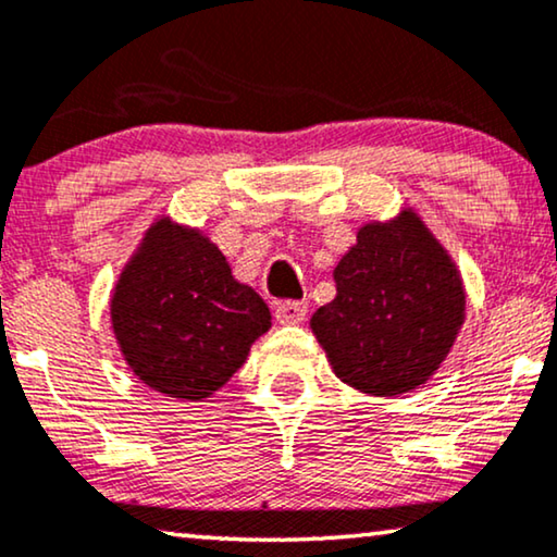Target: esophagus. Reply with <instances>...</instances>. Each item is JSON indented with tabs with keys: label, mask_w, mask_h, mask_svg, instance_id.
<instances>
[{
	"label": "esophagus",
	"mask_w": 557,
	"mask_h": 557,
	"mask_svg": "<svg viewBox=\"0 0 557 557\" xmlns=\"http://www.w3.org/2000/svg\"><path fill=\"white\" fill-rule=\"evenodd\" d=\"M307 301H278L276 304V319L281 324H299L307 319Z\"/></svg>",
	"instance_id": "1"
}]
</instances>
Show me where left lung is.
<instances>
[{"label": "left lung", "instance_id": "1", "mask_svg": "<svg viewBox=\"0 0 557 557\" xmlns=\"http://www.w3.org/2000/svg\"><path fill=\"white\" fill-rule=\"evenodd\" d=\"M334 281L337 299L317 309L311 330L334 372L362 393L413 391L461 330L459 273L410 212L364 225Z\"/></svg>", "mask_w": 557, "mask_h": 557}]
</instances>
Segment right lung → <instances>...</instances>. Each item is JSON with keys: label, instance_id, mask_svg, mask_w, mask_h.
Here are the masks:
<instances>
[{"label": "right lung", "instance_id": "right-lung-1", "mask_svg": "<svg viewBox=\"0 0 557 557\" xmlns=\"http://www.w3.org/2000/svg\"><path fill=\"white\" fill-rule=\"evenodd\" d=\"M113 332L134 375L172 398L223 387L271 326V311L233 278L200 233L166 220L151 227L111 301Z\"/></svg>", "mask_w": 557, "mask_h": 557}]
</instances>
